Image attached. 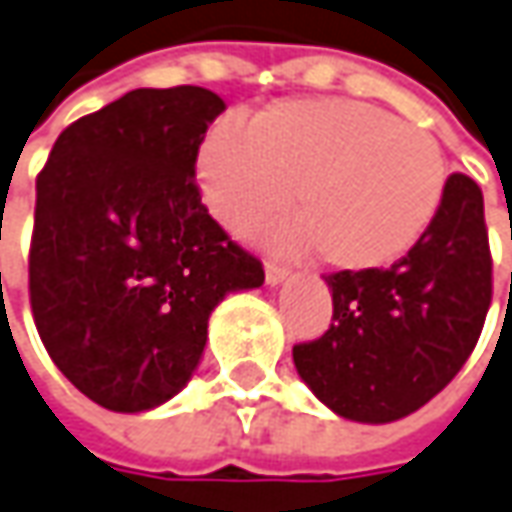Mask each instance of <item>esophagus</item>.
<instances>
[{
    "label": "esophagus",
    "instance_id": "obj_1",
    "mask_svg": "<svg viewBox=\"0 0 512 512\" xmlns=\"http://www.w3.org/2000/svg\"><path fill=\"white\" fill-rule=\"evenodd\" d=\"M288 280V269L285 266H277V263H266V283L280 285Z\"/></svg>",
    "mask_w": 512,
    "mask_h": 512
}]
</instances>
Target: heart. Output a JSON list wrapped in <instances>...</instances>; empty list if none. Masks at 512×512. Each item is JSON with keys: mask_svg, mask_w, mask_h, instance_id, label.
Returning a JSON list of instances; mask_svg holds the SVG:
<instances>
[{"mask_svg": "<svg viewBox=\"0 0 512 512\" xmlns=\"http://www.w3.org/2000/svg\"><path fill=\"white\" fill-rule=\"evenodd\" d=\"M198 179L212 215L249 235L291 201L300 218L274 232L288 252L319 246L342 271L384 269L415 246L443 204L437 137L347 97L277 100L246 123L212 128Z\"/></svg>", "mask_w": 512, "mask_h": 512, "instance_id": "1", "label": "heart"}]
</instances>
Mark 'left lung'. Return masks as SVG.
<instances>
[{
  "mask_svg": "<svg viewBox=\"0 0 512 512\" xmlns=\"http://www.w3.org/2000/svg\"><path fill=\"white\" fill-rule=\"evenodd\" d=\"M333 322L294 347V367L319 401L358 423L417 412L474 353L493 294L485 201L451 173L426 235L389 269L325 277Z\"/></svg>",
  "mask_w": 512,
  "mask_h": 512,
  "instance_id": "8db88e82",
  "label": "left lung"
}]
</instances>
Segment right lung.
<instances>
[{
	"instance_id": "right-lung-1",
	"label": "right lung",
	"mask_w": 512,
	"mask_h": 512,
	"mask_svg": "<svg viewBox=\"0 0 512 512\" xmlns=\"http://www.w3.org/2000/svg\"><path fill=\"white\" fill-rule=\"evenodd\" d=\"M227 109L201 86L134 89L61 131L36 179L30 308L55 367L111 412L170 401L260 260L212 221L198 148Z\"/></svg>"
}]
</instances>
